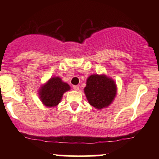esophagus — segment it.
<instances>
[{
  "label": "esophagus",
  "instance_id": "1",
  "mask_svg": "<svg viewBox=\"0 0 159 159\" xmlns=\"http://www.w3.org/2000/svg\"><path fill=\"white\" fill-rule=\"evenodd\" d=\"M73 89L75 90V91H78V90H79V86H78V85H73Z\"/></svg>",
  "mask_w": 159,
  "mask_h": 159
}]
</instances>
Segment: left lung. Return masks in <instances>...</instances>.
I'll list each match as a JSON object with an SVG mask.
<instances>
[{
    "label": "left lung",
    "mask_w": 159,
    "mask_h": 159,
    "mask_svg": "<svg viewBox=\"0 0 159 159\" xmlns=\"http://www.w3.org/2000/svg\"><path fill=\"white\" fill-rule=\"evenodd\" d=\"M84 93L89 104L98 109L108 106L116 95V85L105 75H93L87 80Z\"/></svg>",
    "instance_id": "obj_1"
}]
</instances>
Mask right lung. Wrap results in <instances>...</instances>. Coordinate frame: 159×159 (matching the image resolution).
<instances>
[{"label": "right lung", "mask_w": 159, "mask_h": 159, "mask_svg": "<svg viewBox=\"0 0 159 159\" xmlns=\"http://www.w3.org/2000/svg\"><path fill=\"white\" fill-rule=\"evenodd\" d=\"M68 90L70 86L63 82L60 78H52L41 88L40 98L46 106L54 107L61 102L63 94Z\"/></svg>", "instance_id": "1"}]
</instances>
